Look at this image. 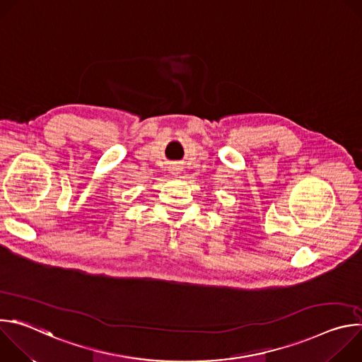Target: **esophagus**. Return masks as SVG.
<instances>
[{"instance_id":"1","label":"esophagus","mask_w":362,"mask_h":362,"mask_svg":"<svg viewBox=\"0 0 362 362\" xmlns=\"http://www.w3.org/2000/svg\"><path fill=\"white\" fill-rule=\"evenodd\" d=\"M170 172H172L173 175H180L183 170H182V168H180L179 165H172V166H170Z\"/></svg>"}]
</instances>
